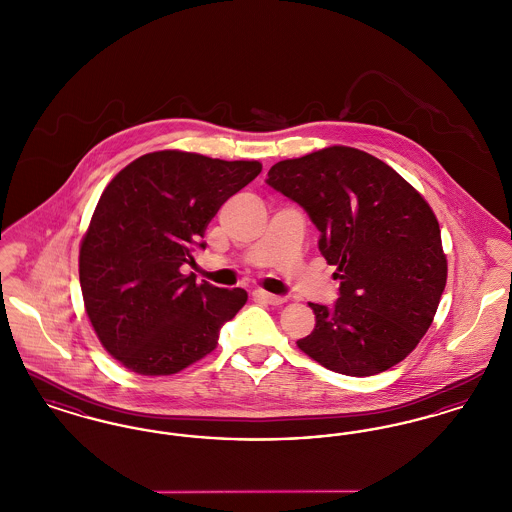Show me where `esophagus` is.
<instances>
[{"label":"esophagus","mask_w":512,"mask_h":512,"mask_svg":"<svg viewBox=\"0 0 512 512\" xmlns=\"http://www.w3.org/2000/svg\"><path fill=\"white\" fill-rule=\"evenodd\" d=\"M253 295H255L257 299L265 301L268 305H282V303L286 301V297H282V295H274V293L263 292V290H255Z\"/></svg>","instance_id":"34e87169"}]
</instances>
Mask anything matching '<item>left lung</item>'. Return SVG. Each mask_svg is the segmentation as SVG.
<instances>
[{
    "instance_id": "8db88e82",
    "label": "left lung",
    "mask_w": 512,
    "mask_h": 512,
    "mask_svg": "<svg viewBox=\"0 0 512 512\" xmlns=\"http://www.w3.org/2000/svg\"><path fill=\"white\" fill-rule=\"evenodd\" d=\"M267 184L309 215L322 257L338 267L340 297L309 303L317 326L299 349L359 378L403 361L430 328L447 280L424 197L380 159L343 146L280 161Z\"/></svg>"
}]
</instances>
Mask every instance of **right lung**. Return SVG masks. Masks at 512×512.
Returning a JSON list of instances; mask_svg holds the SVG:
<instances>
[{"label":"right lung","instance_id":"obj_1","mask_svg":"<svg viewBox=\"0 0 512 512\" xmlns=\"http://www.w3.org/2000/svg\"><path fill=\"white\" fill-rule=\"evenodd\" d=\"M257 161L155 151L99 197L80 245V288L103 347L144 376L180 372L217 347L247 293L195 284L194 251L222 203L261 172Z\"/></svg>","mask_w":512,"mask_h":512}]
</instances>
